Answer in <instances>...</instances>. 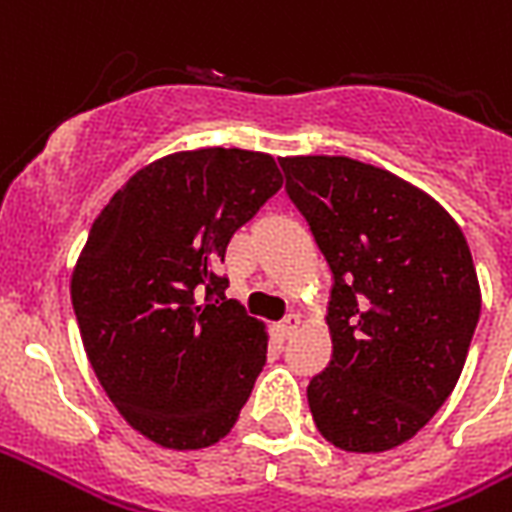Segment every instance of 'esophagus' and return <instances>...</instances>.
Segmentation results:
<instances>
[{
	"label": "esophagus",
	"mask_w": 512,
	"mask_h": 512,
	"mask_svg": "<svg viewBox=\"0 0 512 512\" xmlns=\"http://www.w3.org/2000/svg\"><path fill=\"white\" fill-rule=\"evenodd\" d=\"M298 327H300V317H298V314H287V317H284L282 322L276 325V330H279V335H282V338H290V335L295 333Z\"/></svg>",
	"instance_id": "1"
}]
</instances>
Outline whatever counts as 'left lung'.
<instances>
[{"instance_id":"8db88e82","label":"left lung","mask_w":512,"mask_h":512,"mask_svg":"<svg viewBox=\"0 0 512 512\" xmlns=\"http://www.w3.org/2000/svg\"><path fill=\"white\" fill-rule=\"evenodd\" d=\"M279 163L333 271V360L308 384L314 424L343 451H389L462 376L481 317L470 247L438 201L389 171L343 155Z\"/></svg>"}]
</instances>
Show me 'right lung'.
I'll return each mask as SVG.
<instances>
[{
  "mask_svg": "<svg viewBox=\"0 0 512 512\" xmlns=\"http://www.w3.org/2000/svg\"><path fill=\"white\" fill-rule=\"evenodd\" d=\"M282 187L265 152H174L144 166L93 222L72 306L123 419L174 451L225 438L265 365L268 335L225 298L233 233Z\"/></svg>",
  "mask_w": 512,
  "mask_h": 512,
  "instance_id": "right-lung-1",
  "label": "right lung"
}]
</instances>
